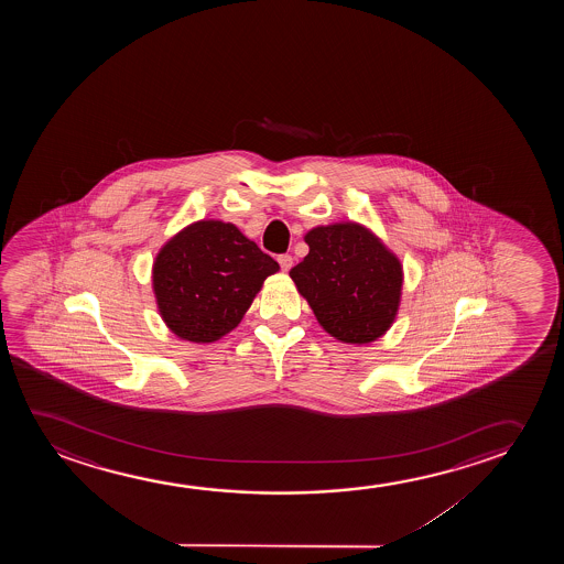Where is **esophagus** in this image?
<instances>
[{"instance_id":"esophagus-1","label":"esophagus","mask_w":564,"mask_h":564,"mask_svg":"<svg viewBox=\"0 0 564 564\" xmlns=\"http://www.w3.org/2000/svg\"><path fill=\"white\" fill-rule=\"evenodd\" d=\"M278 262H279V265H281V270L289 271V270H291V265H293V256L279 254Z\"/></svg>"}]
</instances>
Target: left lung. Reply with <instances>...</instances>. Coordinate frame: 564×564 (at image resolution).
I'll return each instance as SVG.
<instances>
[{
	"instance_id": "1",
	"label": "left lung",
	"mask_w": 564,
	"mask_h": 564,
	"mask_svg": "<svg viewBox=\"0 0 564 564\" xmlns=\"http://www.w3.org/2000/svg\"><path fill=\"white\" fill-rule=\"evenodd\" d=\"M310 252L289 275L317 322L335 339L370 343L393 324L401 301V262L356 224L316 227Z\"/></svg>"
}]
</instances>
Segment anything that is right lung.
Here are the masks:
<instances>
[{"label":"right lung","mask_w":564,"mask_h":564,"mask_svg":"<svg viewBox=\"0 0 564 564\" xmlns=\"http://www.w3.org/2000/svg\"><path fill=\"white\" fill-rule=\"evenodd\" d=\"M278 270L235 225L198 221L155 258L160 314L181 339L212 343L239 325L265 278Z\"/></svg>","instance_id":"right-lung-1"}]
</instances>
